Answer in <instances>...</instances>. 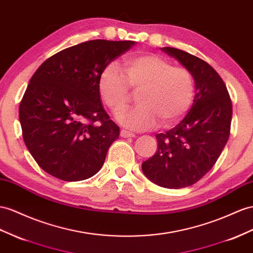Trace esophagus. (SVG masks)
<instances>
[{
    "instance_id": "1",
    "label": "esophagus",
    "mask_w": 253,
    "mask_h": 253,
    "mask_svg": "<svg viewBox=\"0 0 253 253\" xmlns=\"http://www.w3.org/2000/svg\"><path fill=\"white\" fill-rule=\"evenodd\" d=\"M121 137H123V138H134L135 134L133 132L125 130V129H122V130H121Z\"/></svg>"
}]
</instances>
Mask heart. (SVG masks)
I'll return each instance as SVG.
<instances>
[{
	"instance_id": "obj_1",
	"label": "heart",
	"mask_w": 253,
	"mask_h": 253,
	"mask_svg": "<svg viewBox=\"0 0 253 253\" xmlns=\"http://www.w3.org/2000/svg\"><path fill=\"white\" fill-rule=\"evenodd\" d=\"M130 88L139 89V105L116 116L122 126L143 131L175 124L188 111L194 96L191 74L183 67L155 54L129 56L124 71L115 63L103 69L99 79V93L112 112L118 113L127 105Z\"/></svg>"
}]
</instances>
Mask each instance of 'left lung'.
<instances>
[{"label":"left lung","mask_w":253,"mask_h":253,"mask_svg":"<svg viewBox=\"0 0 253 253\" xmlns=\"http://www.w3.org/2000/svg\"><path fill=\"white\" fill-rule=\"evenodd\" d=\"M161 50L191 74L196 95L183 121L156 134L158 150L142 164V171L154 184L179 189L197 183L216 164L230 135L232 101L223 80L210 64L183 50Z\"/></svg>","instance_id":"obj_1"}]
</instances>
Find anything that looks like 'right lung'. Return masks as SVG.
Listing matches in <instances>:
<instances>
[{"instance_id": "1", "label": "right lung", "mask_w": 253, "mask_h": 253, "mask_svg": "<svg viewBox=\"0 0 253 253\" xmlns=\"http://www.w3.org/2000/svg\"><path fill=\"white\" fill-rule=\"evenodd\" d=\"M135 43L95 40L76 44L49 57L31 78L19 121L29 152L50 175L77 182L101 169L120 128L102 106L99 79Z\"/></svg>"}]
</instances>
